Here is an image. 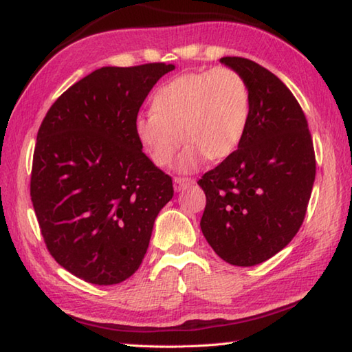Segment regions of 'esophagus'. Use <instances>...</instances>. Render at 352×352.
<instances>
[{
    "instance_id": "34e87169",
    "label": "esophagus",
    "mask_w": 352,
    "mask_h": 352,
    "mask_svg": "<svg viewBox=\"0 0 352 352\" xmlns=\"http://www.w3.org/2000/svg\"><path fill=\"white\" fill-rule=\"evenodd\" d=\"M194 183H195V180H192V178H183V177L174 178V188H175V190H178V192L189 186H192Z\"/></svg>"
}]
</instances>
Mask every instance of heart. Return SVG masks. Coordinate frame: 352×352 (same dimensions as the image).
Returning <instances> with one entry per match:
<instances>
[{"label": "heart", "instance_id": "b5f03b06", "mask_svg": "<svg viewBox=\"0 0 352 352\" xmlns=\"http://www.w3.org/2000/svg\"><path fill=\"white\" fill-rule=\"evenodd\" d=\"M252 100L243 77L231 68L177 76L155 90L152 110L135 118L133 132L158 168L197 170L208 158L223 162L245 138ZM184 140H182L181 138Z\"/></svg>", "mask_w": 352, "mask_h": 352}]
</instances>
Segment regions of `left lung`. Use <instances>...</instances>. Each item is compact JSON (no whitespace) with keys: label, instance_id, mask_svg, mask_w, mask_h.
I'll list each match as a JSON object with an SVG mask.
<instances>
[{"label":"left lung","instance_id":"1","mask_svg":"<svg viewBox=\"0 0 352 352\" xmlns=\"http://www.w3.org/2000/svg\"><path fill=\"white\" fill-rule=\"evenodd\" d=\"M247 82L252 113L239 148L197 182L206 195L200 228L231 265L261 264L294 239L315 180L307 121L294 94L269 69L222 57Z\"/></svg>","mask_w":352,"mask_h":352}]
</instances>
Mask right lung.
Listing matches in <instances>:
<instances>
[{
  "instance_id": "1",
  "label": "right lung",
  "mask_w": 352,
  "mask_h": 352,
  "mask_svg": "<svg viewBox=\"0 0 352 352\" xmlns=\"http://www.w3.org/2000/svg\"><path fill=\"white\" fill-rule=\"evenodd\" d=\"M174 65L104 67L58 98L41 122L31 200L52 258L83 281L111 285L140 269L172 178L133 132L142 102Z\"/></svg>"
}]
</instances>
